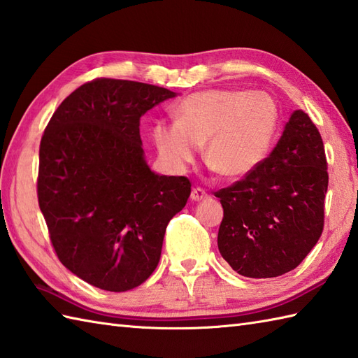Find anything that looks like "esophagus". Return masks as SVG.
Masks as SVG:
<instances>
[{
  "mask_svg": "<svg viewBox=\"0 0 358 358\" xmlns=\"http://www.w3.org/2000/svg\"><path fill=\"white\" fill-rule=\"evenodd\" d=\"M206 196H208V194L204 192V189H201V187H195L192 194H191L192 201H201V200L206 199Z\"/></svg>",
  "mask_w": 358,
  "mask_h": 358,
  "instance_id": "obj_1",
  "label": "esophagus"
}]
</instances>
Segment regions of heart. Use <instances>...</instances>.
Returning a JSON list of instances; mask_svg holds the SVG:
<instances>
[{
    "instance_id": "obj_1",
    "label": "heart",
    "mask_w": 358,
    "mask_h": 358,
    "mask_svg": "<svg viewBox=\"0 0 358 358\" xmlns=\"http://www.w3.org/2000/svg\"><path fill=\"white\" fill-rule=\"evenodd\" d=\"M278 126V109L268 94L209 89L186 96L173 112V124L152 131L158 157L183 171L203 146V159L218 175L238 180L268 155Z\"/></svg>"
}]
</instances>
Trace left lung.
<instances>
[{
    "label": "left lung",
    "mask_w": 358,
    "mask_h": 358,
    "mask_svg": "<svg viewBox=\"0 0 358 358\" xmlns=\"http://www.w3.org/2000/svg\"><path fill=\"white\" fill-rule=\"evenodd\" d=\"M328 181L322 135L308 113L295 110L271 155L215 192L223 206L220 254L250 278L295 269L323 232Z\"/></svg>",
    "instance_id": "8db88e82"
}]
</instances>
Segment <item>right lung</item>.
Here are the masks:
<instances>
[{"label":"right lung","instance_id":"add662e5","mask_svg":"<svg viewBox=\"0 0 358 358\" xmlns=\"http://www.w3.org/2000/svg\"><path fill=\"white\" fill-rule=\"evenodd\" d=\"M175 92L96 78L53 112L40 144L38 204L58 260L89 285L124 292L144 283L191 181L149 169L140 118Z\"/></svg>","mask_w":358,"mask_h":358}]
</instances>
